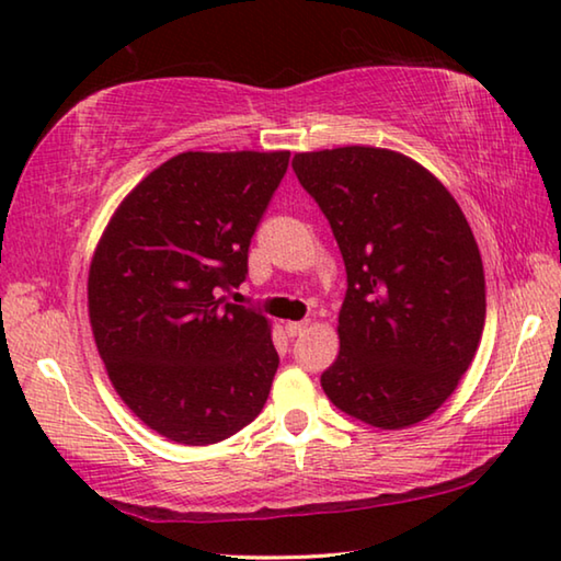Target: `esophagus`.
Wrapping results in <instances>:
<instances>
[{
	"label": "esophagus",
	"mask_w": 561,
	"mask_h": 561,
	"mask_svg": "<svg viewBox=\"0 0 561 561\" xmlns=\"http://www.w3.org/2000/svg\"><path fill=\"white\" fill-rule=\"evenodd\" d=\"M309 324H311V321H287V327H284V329H287L289 336H299L309 329Z\"/></svg>",
	"instance_id": "obj_1"
}]
</instances>
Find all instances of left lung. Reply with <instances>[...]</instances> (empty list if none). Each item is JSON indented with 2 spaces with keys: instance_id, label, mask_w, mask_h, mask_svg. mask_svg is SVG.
Here are the masks:
<instances>
[{
  "instance_id": "1",
  "label": "left lung",
  "mask_w": 561,
  "mask_h": 561,
  "mask_svg": "<svg viewBox=\"0 0 561 561\" xmlns=\"http://www.w3.org/2000/svg\"><path fill=\"white\" fill-rule=\"evenodd\" d=\"M291 168L346 264L341 346L321 388L374 428L425 421L458 388L485 327V272L460 205L388 148L297 153Z\"/></svg>"
}]
</instances>
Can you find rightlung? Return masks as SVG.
<instances>
[{
  "instance_id": "obj_1",
  "label": "right lung",
  "mask_w": 561,
  "mask_h": 561,
  "mask_svg": "<svg viewBox=\"0 0 561 561\" xmlns=\"http://www.w3.org/2000/svg\"><path fill=\"white\" fill-rule=\"evenodd\" d=\"M289 165V150L165 160L130 190L89 270V319L113 388L150 431L213 445L267 403L279 356L270 319L222 291Z\"/></svg>"
}]
</instances>
